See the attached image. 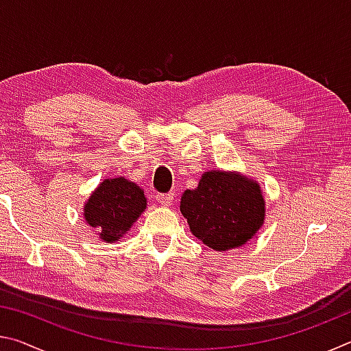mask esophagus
I'll list each match as a JSON object with an SVG mask.
<instances>
[{
  "label": "esophagus",
  "instance_id": "obj_1",
  "mask_svg": "<svg viewBox=\"0 0 351 351\" xmlns=\"http://www.w3.org/2000/svg\"><path fill=\"white\" fill-rule=\"evenodd\" d=\"M156 201L164 207H169L173 203V193H158Z\"/></svg>",
  "mask_w": 351,
  "mask_h": 351
}]
</instances>
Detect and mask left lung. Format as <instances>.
<instances>
[{"instance_id":"1","label":"left lung","mask_w":351,"mask_h":351,"mask_svg":"<svg viewBox=\"0 0 351 351\" xmlns=\"http://www.w3.org/2000/svg\"><path fill=\"white\" fill-rule=\"evenodd\" d=\"M180 210L198 240L215 251H230L254 239L265 223L260 184L240 171L207 170L197 189L186 190Z\"/></svg>"}]
</instances>
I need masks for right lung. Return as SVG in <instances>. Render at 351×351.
<instances>
[{
  "instance_id": "1",
  "label": "right lung",
  "mask_w": 351,
  "mask_h": 351,
  "mask_svg": "<svg viewBox=\"0 0 351 351\" xmlns=\"http://www.w3.org/2000/svg\"><path fill=\"white\" fill-rule=\"evenodd\" d=\"M147 209V198L138 184L123 176L104 180L83 206V218L105 243L122 239Z\"/></svg>"
}]
</instances>
